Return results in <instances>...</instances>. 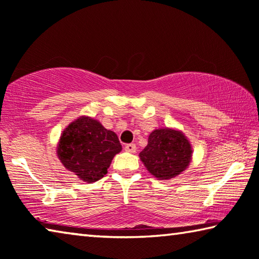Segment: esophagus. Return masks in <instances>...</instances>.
<instances>
[{"mask_svg": "<svg viewBox=\"0 0 259 259\" xmlns=\"http://www.w3.org/2000/svg\"><path fill=\"white\" fill-rule=\"evenodd\" d=\"M125 150L127 152L134 153L135 151H137V146H135L134 143H128V144H126V146H125Z\"/></svg>", "mask_w": 259, "mask_h": 259, "instance_id": "esophagus-1", "label": "esophagus"}]
</instances>
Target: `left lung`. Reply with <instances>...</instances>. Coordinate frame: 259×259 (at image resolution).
Segmentation results:
<instances>
[{"label":"left lung","instance_id":"left-lung-1","mask_svg":"<svg viewBox=\"0 0 259 259\" xmlns=\"http://www.w3.org/2000/svg\"><path fill=\"white\" fill-rule=\"evenodd\" d=\"M192 150L183 133L170 128L156 130L149 135L148 146L140 152L144 166L158 180L180 175L191 161Z\"/></svg>","mask_w":259,"mask_h":259}]
</instances>
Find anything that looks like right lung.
<instances>
[{
  "label": "right lung",
  "instance_id": "add662e5",
  "mask_svg": "<svg viewBox=\"0 0 259 259\" xmlns=\"http://www.w3.org/2000/svg\"><path fill=\"white\" fill-rule=\"evenodd\" d=\"M120 151L116 133L83 116L63 131L57 152L67 169L91 183L107 174L112 158Z\"/></svg>",
  "mask_w": 259,
  "mask_h": 259
}]
</instances>
